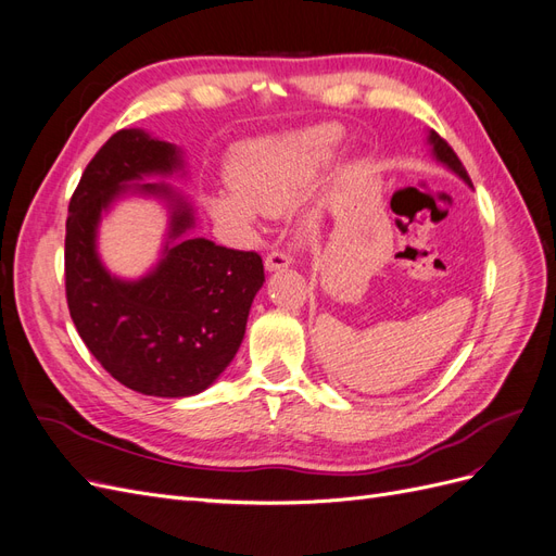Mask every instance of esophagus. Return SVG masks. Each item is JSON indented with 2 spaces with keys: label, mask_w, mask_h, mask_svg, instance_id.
<instances>
[{
  "label": "esophagus",
  "mask_w": 556,
  "mask_h": 556,
  "mask_svg": "<svg viewBox=\"0 0 556 556\" xmlns=\"http://www.w3.org/2000/svg\"><path fill=\"white\" fill-rule=\"evenodd\" d=\"M290 264H292V257L288 255V252H282V250L268 252L266 260H264L266 271H280V268H288Z\"/></svg>",
  "instance_id": "34e87169"
}]
</instances>
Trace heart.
Wrapping results in <instances>:
<instances>
[{
    "mask_svg": "<svg viewBox=\"0 0 556 556\" xmlns=\"http://www.w3.org/2000/svg\"><path fill=\"white\" fill-rule=\"evenodd\" d=\"M343 129L317 125L245 146L231 166L233 190L215 192L211 211L225 223L252 227L262 213L290 206L331 162Z\"/></svg>",
    "mask_w": 556,
    "mask_h": 556,
    "instance_id": "heart-1",
    "label": "heart"
}]
</instances>
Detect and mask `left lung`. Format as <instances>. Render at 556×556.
Segmentation results:
<instances>
[{
	"label": "left lung",
	"instance_id": "8db88e82",
	"mask_svg": "<svg viewBox=\"0 0 556 556\" xmlns=\"http://www.w3.org/2000/svg\"><path fill=\"white\" fill-rule=\"evenodd\" d=\"M429 146H431V150H433V157H435V160L443 162V164L447 166V169L457 174L464 182L473 185V182H470V178H468L466 169H464L462 160H459V157H457V153H454V150L447 146V141H445V139H441L439 134H435V131H429Z\"/></svg>",
	"mask_w": 556,
	"mask_h": 556
}]
</instances>
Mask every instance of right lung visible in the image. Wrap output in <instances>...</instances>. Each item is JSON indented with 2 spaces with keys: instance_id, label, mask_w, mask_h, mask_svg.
<instances>
[{
  "instance_id": "1",
  "label": "right lung",
  "mask_w": 556,
  "mask_h": 556,
  "mask_svg": "<svg viewBox=\"0 0 556 556\" xmlns=\"http://www.w3.org/2000/svg\"><path fill=\"white\" fill-rule=\"evenodd\" d=\"M178 169L182 157L174 143L141 129L115 131L80 176L64 239L66 304L83 343L117 382L166 399L204 392L225 371L264 282L257 252L182 239L194 215L169 185H131ZM129 189L162 195L173 206L163 260L139 281L111 277L96 255L101 213Z\"/></svg>"
}]
</instances>
